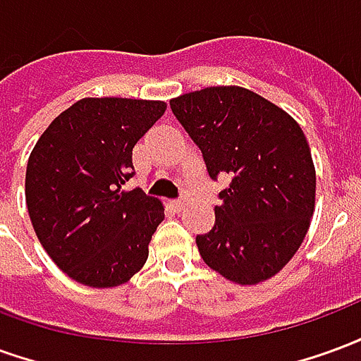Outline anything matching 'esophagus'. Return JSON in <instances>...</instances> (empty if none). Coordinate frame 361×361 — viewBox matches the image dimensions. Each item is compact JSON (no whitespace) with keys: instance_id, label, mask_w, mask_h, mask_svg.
I'll return each instance as SVG.
<instances>
[{"instance_id":"1","label":"esophagus","mask_w":361,"mask_h":361,"mask_svg":"<svg viewBox=\"0 0 361 361\" xmlns=\"http://www.w3.org/2000/svg\"><path fill=\"white\" fill-rule=\"evenodd\" d=\"M172 209L173 211H183V209H185V203H183V201H172Z\"/></svg>"}]
</instances>
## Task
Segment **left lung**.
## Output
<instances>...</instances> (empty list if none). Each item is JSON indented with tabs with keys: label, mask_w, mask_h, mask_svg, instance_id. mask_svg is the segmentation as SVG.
Segmentation results:
<instances>
[{
	"label": "left lung",
	"mask_w": 361,
	"mask_h": 361,
	"mask_svg": "<svg viewBox=\"0 0 361 361\" xmlns=\"http://www.w3.org/2000/svg\"><path fill=\"white\" fill-rule=\"evenodd\" d=\"M209 176L232 178L214 226L197 235L207 265L240 286L279 274L300 250L315 211V166L288 111L243 87H207L170 100Z\"/></svg>",
	"instance_id": "left-lung-1"
}]
</instances>
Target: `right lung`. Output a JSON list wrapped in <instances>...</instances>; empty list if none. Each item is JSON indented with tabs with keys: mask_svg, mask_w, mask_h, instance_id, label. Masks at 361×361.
<instances>
[{
	"mask_svg": "<svg viewBox=\"0 0 361 361\" xmlns=\"http://www.w3.org/2000/svg\"><path fill=\"white\" fill-rule=\"evenodd\" d=\"M162 100L82 98L46 127L28 157V216L51 261L90 288L141 271L164 204L131 180L133 147L164 116Z\"/></svg>",
	"mask_w": 361,
	"mask_h": 361,
	"instance_id": "add662e5",
	"label": "right lung"
}]
</instances>
